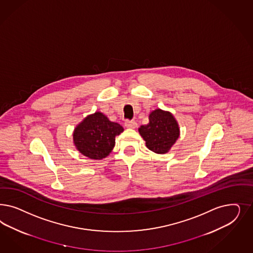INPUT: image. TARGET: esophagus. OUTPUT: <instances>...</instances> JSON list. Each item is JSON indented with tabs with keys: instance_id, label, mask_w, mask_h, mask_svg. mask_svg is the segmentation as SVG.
<instances>
[{
	"instance_id": "34e87169",
	"label": "esophagus",
	"mask_w": 253,
	"mask_h": 253,
	"mask_svg": "<svg viewBox=\"0 0 253 253\" xmlns=\"http://www.w3.org/2000/svg\"><path fill=\"white\" fill-rule=\"evenodd\" d=\"M125 126L127 128H136L137 127V123L135 121H130V120H126L125 122Z\"/></svg>"
}]
</instances>
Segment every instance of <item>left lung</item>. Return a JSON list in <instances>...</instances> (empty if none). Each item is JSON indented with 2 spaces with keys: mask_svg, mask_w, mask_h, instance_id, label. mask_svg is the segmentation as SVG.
Instances as JSON below:
<instances>
[{
  "mask_svg": "<svg viewBox=\"0 0 253 253\" xmlns=\"http://www.w3.org/2000/svg\"><path fill=\"white\" fill-rule=\"evenodd\" d=\"M140 136L146 147L155 154H167L179 136L178 122L171 113L156 109L149 115V123L140 126Z\"/></svg>",
  "mask_w": 253,
  "mask_h": 253,
  "instance_id": "left-lung-1",
  "label": "left lung"
}]
</instances>
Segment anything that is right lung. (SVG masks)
Listing matches in <instances>:
<instances>
[{
	"label": "right lung",
	"instance_id": "right-lung-1",
	"mask_svg": "<svg viewBox=\"0 0 253 253\" xmlns=\"http://www.w3.org/2000/svg\"><path fill=\"white\" fill-rule=\"evenodd\" d=\"M124 128L112 122L106 115L97 112L86 116L74 131V143L82 155L91 159H102L112 152L115 137Z\"/></svg>",
	"mask_w": 253,
	"mask_h": 253
}]
</instances>
